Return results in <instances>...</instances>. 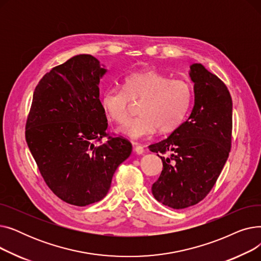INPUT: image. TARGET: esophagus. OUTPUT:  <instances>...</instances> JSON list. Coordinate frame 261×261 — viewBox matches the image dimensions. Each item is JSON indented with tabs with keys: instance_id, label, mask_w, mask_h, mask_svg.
I'll list each match as a JSON object with an SVG mask.
<instances>
[{
	"instance_id": "1",
	"label": "esophagus",
	"mask_w": 261,
	"mask_h": 261,
	"mask_svg": "<svg viewBox=\"0 0 261 261\" xmlns=\"http://www.w3.org/2000/svg\"><path fill=\"white\" fill-rule=\"evenodd\" d=\"M133 146H134V151H135L136 153H138V154H143V153H144V147H143L142 145L134 143Z\"/></svg>"
}]
</instances>
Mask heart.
I'll return each mask as SVG.
<instances>
[{
  "label": "heart",
  "instance_id": "b5f03b06",
  "mask_svg": "<svg viewBox=\"0 0 261 261\" xmlns=\"http://www.w3.org/2000/svg\"><path fill=\"white\" fill-rule=\"evenodd\" d=\"M130 98H145L141 116L133 118L120 128L131 139H143L153 134L175 130L183 121L193 98V90L187 81L171 79L154 70L130 74L123 89L114 87L102 94V106L116 122H125L130 116Z\"/></svg>",
  "mask_w": 261,
  "mask_h": 261
}]
</instances>
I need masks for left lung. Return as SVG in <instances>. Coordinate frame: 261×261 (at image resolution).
Listing matches in <instances>:
<instances>
[{
	"label": "left lung",
	"instance_id": "8db88e82",
	"mask_svg": "<svg viewBox=\"0 0 261 261\" xmlns=\"http://www.w3.org/2000/svg\"><path fill=\"white\" fill-rule=\"evenodd\" d=\"M188 74L194 82L191 113L166 140L149 146L152 152H170L161 156L163 170L151 190L155 200L173 210L206 197L225 165L231 141L227 88L201 63L191 64Z\"/></svg>",
	"mask_w": 261,
	"mask_h": 261
}]
</instances>
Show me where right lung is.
Instances as JSON below:
<instances>
[{"instance_id":"1","label":"right lung","mask_w":261,"mask_h":261,"mask_svg":"<svg viewBox=\"0 0 261 261\" xmlns=\"http://www.w3.org/2000/svg\"><path fill=\"white\" fill-rule=\"evenodd\" d=\"M107 72L86 54L51 68L35 89L26 122L27 146L45 183L77 206L103 199L132 152L125 139H103L108 120L98 86Z\"/></svg>"}]
</instances>
